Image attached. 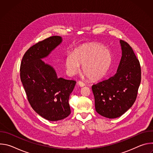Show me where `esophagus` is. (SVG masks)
<instances>
[{"mask_svg":"<svg viewBox=\"0 0 153 153\" xmlns=\"http://www.w3.org/2000/svg\"><path fill=\"white\" fill-rule=\"evenodd\" d=\"M77 85H78L79 86H80V87H83V86H84L85 85V84L84 83H83L82 82H81V81H79V82H77Z\"/></svg>","mask_w":153,"mask_h":153,"instance_id":"34e87169","label":"esophagus"}]
</instances>
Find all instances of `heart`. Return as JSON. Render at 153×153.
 <instances>
[{
	"label": "heart",
	"mask_w": 153,
	"mask_h": 153,
	"mask_svg": "<svg viewBox=\"0 0 153 153\" xmlns=\"http://www.w3.org/2000/svg\"><path fill=\"white\" fill-rule=\"evenodd\" d=\"M110 51L97 43H89L75 49L71 55L65 60L67 73L71 76L77 73L82 65V71L93 81L102 79L111 63Z\"/></svg>",
	"instance_id": "b5f03b06"
}]
</instances>
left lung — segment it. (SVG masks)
<instances>
[{
    "label": "left lung",
    "mask_w": 153,
    "mask_h": 153,
    "mask_svg": "<svg viewBox=\"0 0 153 153\" xmlns=\"http://www.w3.org/2000/svg\"><path fill=\"white\" fill-rule=\"evenodd\" d=\"M120 44L122 57L116 73L92 86L96 111L109 119L121 116L133 106L141 81L139 61L132 48L122 40Z\"/></svg>",
    "instance_id": "8db88e82"
}]
</instances>
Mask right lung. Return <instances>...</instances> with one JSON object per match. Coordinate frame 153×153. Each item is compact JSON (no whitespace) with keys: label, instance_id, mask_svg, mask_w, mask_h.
I'll return each mask as SVG.
<instances>
[{"label":"right lung","instance_id":"right-lung-1","mask_svg":"<svg viewBox=\"0 0 153 153\" xmlns=\"http://www.w3.org/2000/svg\"><path fill=\"white\" fill-rule=\"evenodd\" d=\"M54 36L39 42L24 54L20 65V79L33 110L50 121H57L71 113L69 97L76 82L58 77L54 68L42 60L62 42Z\"/></svg>","mask_w":153,"mask_h":153}]
</instances>
